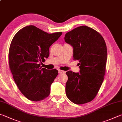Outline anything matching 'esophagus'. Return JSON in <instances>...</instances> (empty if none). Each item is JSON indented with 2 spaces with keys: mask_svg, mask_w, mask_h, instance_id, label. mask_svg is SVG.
I'll use <instances>...</instances> for the list:
<instances>
[{
  "mask_svg": "<svg viewBox=\"0 0 122 122\" xmlns=\"http://www.w3.org/2000/svg\"><path fill=\"white\" fill-rule=\"evenodd\" d=\"M58 72L59 74H65L66 72L65 71H63V70H58Z\"/></svg>",
  "mask_w": 122,
  "mask_h": 122,
  "instance_id": "34e87169",
  "label": "esophagus"
}]
</instances>
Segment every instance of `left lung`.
Wrapping results in <instances>:
<instances>
[{"mask_svg":"<svg viewBox=\"0 0 122 122\" xmlns=\"http://www.w3.org/2000/svg\"><path fill=\"white\" fill-rule=\"evenodd\" d=\"M66 43L74 48V60H78L80 71L66 72L67 98L77 105L91 101L98 94L106 72L107 46L102 36L93 29L81 26L67 32Z\"/></svg>","mask_w":122,"mask_h":122,"instance_id":"1","label":"left lung"}]
</instances>
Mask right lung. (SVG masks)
Masks as SVG:
<instances>
[{"label": "right lung", "mask_w": 122, "mask_h": 122, "mask_svg": "<svg viewBox=\"0 0 122 122\" xmlns=\"http://www.w3.org/2000/svg\"><path fill=\"white\" fill-rule=\"evenodd\" d=\"M62 34H48L28 25L13 37L9 49V66L19 89L30 100L39 101L49 96L58 71L41 68V63L49 56L50 47Z\"/></svg>", "instance_id": "obj_1"}]
</instances>
